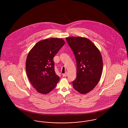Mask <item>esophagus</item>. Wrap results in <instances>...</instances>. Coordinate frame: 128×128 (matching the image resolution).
Masks as SVG:
<instances>
[{"label":"esophagus","instance_id":"1","mask_svg":"<svg viewBox=\"0 0 128 128\" xmlns=\"http://www.w3.org/2000/svg\"><path fill=\"white\" fill-rule=\"evenodd\" d=\"M67 75H68V73L67 72H66L64 74H63V75H62L63 77H66V76H67Z\"/></svg>","mask_w":128,"mask_h":128}]
</instances>
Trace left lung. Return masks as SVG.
Segmentation results:
<instances>
[{"label":"left lung","mask_w":128,"mask_h":128,"mask_svg":"<svg viewBox=\"0 0 128 128\" xmlns=\"http://www.w3.org/2000/svg\"><path fill=\"white\" fill-rule=\"evenodd\" d=\"M66 39L77 63V77L72 82L73 88L80 94H87L100 79L103 67L102 56L94 44L86 38L72 36Z\"/></svg>","instance_id":"8db88e82"}]
</instances>
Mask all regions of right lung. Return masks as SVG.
Segmentation results:
<instances>
[{"label":"right lung","mask_w":128,"mask_h":128,"mask_svg":"<svg viewBox=\"0 0 128 128\" xmlns=\"http://www.w3.org/2000/svg\"><path fill=\"white\" fill-rule=\"evenodd\" d=\"M61 38H48L39 41L30 51L26 61V71L37 91L47 94L57 84L60 77L55 72L53 58L64 45Z\"/></svg>","instance_id":"right-lung-1"}]
</instances>
